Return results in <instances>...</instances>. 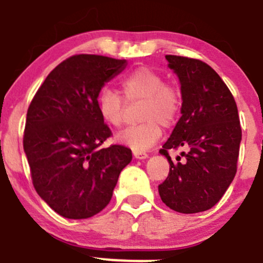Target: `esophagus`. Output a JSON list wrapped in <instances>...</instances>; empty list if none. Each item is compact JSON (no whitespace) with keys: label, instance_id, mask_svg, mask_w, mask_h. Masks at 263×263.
Listing matches in <instances>:
<instances>
[{"label":"esophagus","instance_id":"34e87169","mask_svg":"<svg viewBox=\"0 0 263 263\" xmlns=\"http://www.w3.org/2000/svg\"><path fill=\"white\" fill-rule=\"evenodd\" d=\"M134 156H135V158H137V159H146V158H148V155H147V153L140 152V151H134Z\"/></svg>","mask_w":263,"mask_h":263}]
</instances>
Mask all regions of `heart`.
Listing matches in <instances>:
<instances>
[{"instance_id": "b5f03b06", "label": "heart", "mask_w": 263, "mask_h": 263, "mask_svg": "<svg viewBox=\"0 0 263 263\" xmlns=\"http://www.w3.org/2000/svg\"><path fill=\"white\" fill-rule=\"evenodd\" d=\"M121 90L129 101L142 100L140 125L129 126L116 136V140L134 151H147L161 138L162 128L176 122L182 96L177 86L165 84L164 78L151 68H140L121 81ZM98 110L101 119L112 127L123 122V101L116 92L104 87L98 95Z\"/></svg>"}]
</instances>
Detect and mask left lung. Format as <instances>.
Instances as JSON below:
<instances>
[{"label":"left lung","instance_id":"left-lung-1","mask_svg":"<svg viewBox=\"0 0 263 263\" xmlns=\"http://www.w3.org/2000/svg\"><path fill=\"white\" fill-rule=\"evenodd\" d=\"M182 92V117L159 153L170 162V174L158 185L172 210L194 214L213 208L236 174L241 126L234 96L206 63L165 55ZM184 146V162L173 163L167 149ZM177 161H180L178 157Z\"/></svg>","mask_w":263,"mask_h":263}]
</instances>
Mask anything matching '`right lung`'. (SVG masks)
Segmentation results:
<instances>
[{
    "mask_svg": "<svg viewBox=\"0 0 263 263\" xmlns=\"http://www.w3.org/2000/svg\"><path fill=\"white\" fill-rule=\"evenodd\" d=\"M126 65L92 54L70 57L45 78L27 111L23 148L33 185L64 218L100 213L131 162L127 147H101L111 131L98 110L99 92Z\"/></svg>",
    "mask_w": 263,
    "mask_h": 263,
    "instance_id": "right-lung-1",
    "label": "right lung"
}]
</instances>
